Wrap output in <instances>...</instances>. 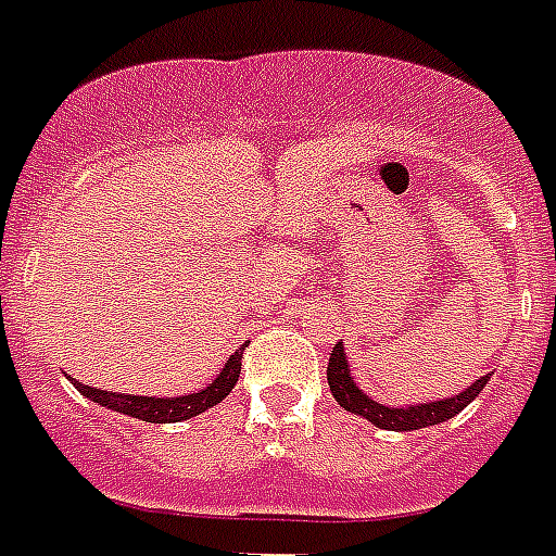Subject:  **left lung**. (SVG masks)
<instances>
[{"label": "left lung", "mask_w": 556, "mask_h": 556, "mask_svg": "<svg viewBox=\"0 0 556 556\" xmlns=\"http://www.w3.org/2000/svg\"><path fill=\"white\" fill-rule=\"evenodd\" d=\"M488 379H491V372H488V376H479L468 390H462L459 396L454 399L416 404V407H384V404L372 402L370 396H364L362 390L353 384L348 370V355H344L341 341L332 348L330 364H327V381H330V390L332 396H336V402H339L344 410L358 413L364 419H370L372 425L381 430H419L430 428V425H439V421L454 419L456 413L465 410V407L482 393Z\"/></svg>", "instance_id": "obj_1"}]
</instances>
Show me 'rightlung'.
Returning a JSON list of instances; mask_svg holds the SVG:
<instances>
[{"label": "right lung", "mask_w": 556, "mask_h": 556, "mask_svg": "<svg viewBox=\"0 0 556 556\" xmlns=\"http://www.w3.org/2000/svg\"><path fill=\"white\" fill-rule=\"evenodd\" d=\"M241 358L243 348L226 362V367L217 372V379L208 384L206 390H198V393H189V396L180 399H152V396H128V393H109V390L88 388L83 381H71L74 388L83 393L91 402L109 407V410L126 413V416H135V419L154 421V425H166V421H184L192 419L198 413L208 410L212 404L224 402L229 393H232L235 381L241 376Z\"/></svg>", "instance_id": "obj_1"}]
</instances>
